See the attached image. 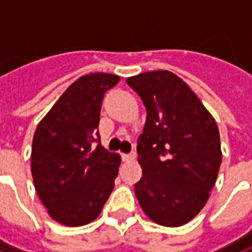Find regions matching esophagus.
Here are the masks:
<instances>
[{"instance_id":"obj_1","label":"esophagus","mask_w":252,"mask_h":252,"mask_svg":"<svg viewBox=\"0 0 252 252\" xmlns=\"http://www.w3.org/2000/svg\"><path fill=\"white\" fill-rule=\"evenodd\" d=\"M122 159L125 162H131V160L136 159V154L134 152L133 154H122Z\"/></svg>"}]
</instances>
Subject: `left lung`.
<instances>
[{"label": "left lung", "mask_w": 252, "mask_h": 252, "mask_svg": "<svg viewBox=\"0 0 252 252\" xmlns=\"http://www.w3.org/2000/svg\"><path fill=\"white\" fill-rule=\"evenodd\" d=\"M147 121L137 147L141 180L136 197L151 221L182 226L206 206L222 160L216 119L195 92L171 71L129 76Z\"/></svg>", "instance_id": "1"}]
</instances>
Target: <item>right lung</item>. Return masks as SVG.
Masks as SVG:
<instances>
[{
	"instance_id": "obj_1",
	"label": "right lung",
	"mask_w": 252,
	"mask_h": 252,
	"mask_svg": "<svg viewBox=\"0 0 252 252\" xmlns=\"http://www.w3.org/2000/svg\"><path fill=\"white\" fill-rule=\"evenodd\" d=\"M121 78L93 72L78 78L36 126L31 148L34 187L46 211L65 226L100 216L114 189L121 155L98 143L104 93Z\"/></svg>"
}]
</instances>
